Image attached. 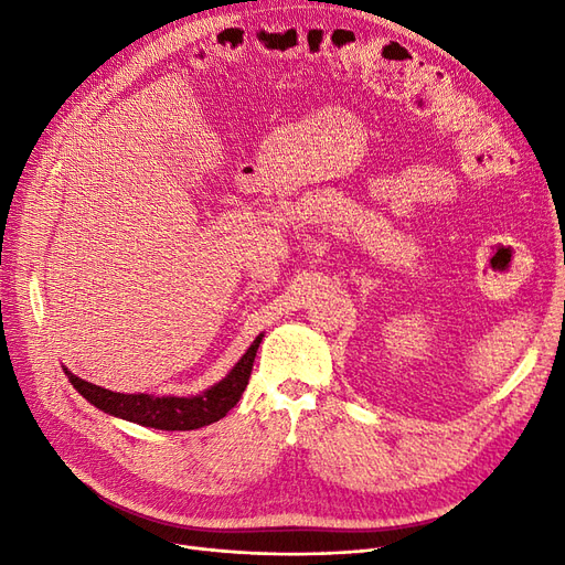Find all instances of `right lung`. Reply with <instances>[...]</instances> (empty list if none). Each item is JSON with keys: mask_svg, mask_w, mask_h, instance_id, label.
I'll list each match as a JSON object with an SVG mask.
<instances>
[{"mask_svg": "<svg viewBox=\"0 0 565 565\" xmlns=\"http://www.w3.org/2000/svg\"><path fill=\"white\" fill-rule=\"evenodd\" d=\"M264 334L256 337L249 349L243 353L241 361L233 365V370L224 380L216 382L214 386L204 388L198 396H152V393H119L104 386H96L87 380H79L67 367V382H71L79 396L87 398L94 407L104 409V413L127 419L141 426H150V429L162 431H193L200 426H207L226 417L231 407L241 401L243 391L247 388L254 355L259 349Z\"/></svg>", "mask_w": 565, "mask_h": 565, "instance_id": "1", "label": "right lung"}]
</instances>
